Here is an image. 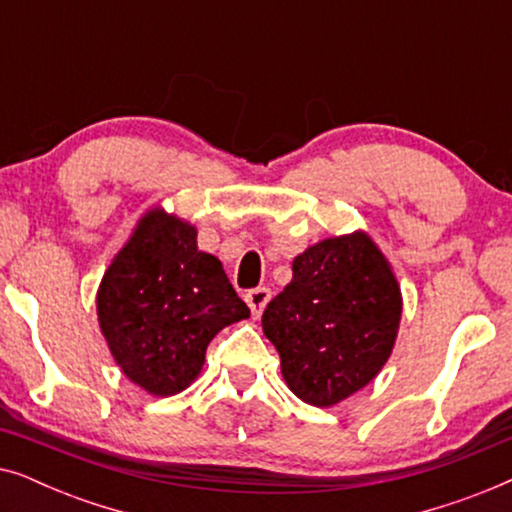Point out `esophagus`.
<instances>
[{
	"mask_svg": "<svg viewBox=\"0 0 512 512\" xmlns=\"http://www.w3.org/2000/svg\"><path fill=\"white\" fill-rule=\"evenodd\" d=\"M244 298H247V305L251 307V314H254V317H261V312L265 310V305H268L270 300V289L258 286V289H251Z\"/></svg>",
	"mask_w": 512,
	"mask_h": 512,
	"instance_id": "esophagus-1",
	"label": "esophagus"
}]
</instances>
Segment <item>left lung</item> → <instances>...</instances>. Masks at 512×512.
<instances>
[{"mask_svg":"<svg viewBox=\"0 0 512 512\" xmlns=\"http://www.w3.org/2000/svg\"><path fill=\"white\" fill-rule=\"evenodd\" d=\"M401 289L366 233L331 237L293 261V279L263 312L289 389L328 408L373 380L401 321Z\"/></svg>","mask_w":512,"mask_h":512,"instance_id":"1","label":"left lung"}]
</instances>
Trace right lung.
I'll return each mask as SVG.
<instances>
[{
	"instance_id": "1",
	"label": "right lung",
	"mask_w": 512,
	"mask_h": 512,
	"mask_svg": "<svg viewBox=\"0 0 512 512\" xmlns=\"http://www.w3.org/2000/svg\"><path fill=\"white\" fill-rule=\"evenodd\" d=\"M97 317L123 373L172 396L200 373L214 335L249 307L219 258L198 251L195 228L153 209L104 272Z\"/></svg>"
}]
</instances>
